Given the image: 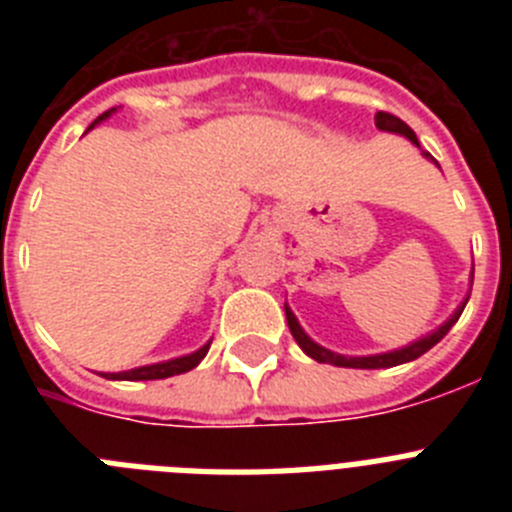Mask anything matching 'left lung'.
<instances>
[{"instance_id":"left-lung-1","label":"left lung","mask_w":512,"mask_h":512,"mask_svg":"<svg viewBox=\"0 0 512 512\" xmlns=\"http://www.w3.org/2000/svg\"><path fill=\"white\" fill-rule=\"evenodd\" d=\"M374 122H377V128L384 130V133L405 135V138H408L410 143H413V146L420 148L418 135H415L413 130H410L408 125H405V122L400 120V117L390 115V112H377V115H374ZM423 158H428V161H433V164L438 166V161L431 156V153L423 151ZM438 169H441V166H438ZM472 279H474V269H472ZM467 302H469V295L464 297V302H461L459 307H456L454 315H451V318L446 320V323H443V325H438L436 330H431L428 336L418 338V341L408 343V346L395 348V351H384V354H372V356H343V354H336V351H330V348L320 346V343H315L310 336H307L305 330H302L300 320L295 318V312L289 310L287 302H284V315H287V325H289V330H292V336H295L297 346H300L302 351H305V354L310 356V359L318 361V364L348 366V369H387V366L408 364V361H415V359H418V356H423L425 351H431V348L436 346V343L441 341V338L446 336V333H449L451 325H454L456 320H459L461 310L467 307Z\"/></svg>"}]
</instances>
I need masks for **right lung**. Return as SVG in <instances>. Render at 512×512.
I'll return each instance as SVG.
<instances>
[{
    "label": "right lung",
    "mask_w": 512,
    "mask_h": 512,
    "mask_svg": "<svg viewBox=\"0 0 512 512\" xmlns=\"http://www.w3.org/2000/svg\"><path fill=\"white\" fill-rule=\"evenodd\" d=\"M115 112H117V107H112V110H107L104 115H99L87 130H92L94 125H99L102 120L112 117ZM210 343L212 341H207L205 346L197 348V351H192V354L176 356V359H169V361H158V364L135 366V369H128V372H104L102 377L104 379H115V382H146V379H166V377H174V374H184V372H189V369H194V366L205 359L207 351H210Z\"/></svg>",
    "instance_id": "right-lung-1"
}]
</instances>
